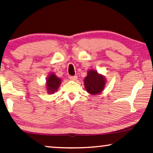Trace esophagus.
<instances>
[{"label": "esophagus", "mask_w": 153, "mask_h": 153, "mask_svg": "<svg viewBox=\"0 0 153 153\" xmlns=\"http://www.w3.org/2000/svg\"><path fill=\"white\" fill-rule=\"evenodd\" d=\"M69 79H71V80H76V79H77V76H70L69 77Z\"/></svg>", "instance_id": "esophagus-1"}]
</instances>
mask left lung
<instances>
[{
    "label": "left lung",
    "mask_w": 153,
    "mask_h": 153,
    "mask_svg": "<svg viewBox=\"0 0 153 153\" xmlns=\"http://www.w3.org/2000/svg\"><path fill=\"white\" fill-rule=\"evenodd\" d=\"M86 91L91 95H98L104 89L106 79L102 75L95 70H89L87 77L84 79Z\"/></svg>",
    "instance_id": "obj_1"
}]
</instances>
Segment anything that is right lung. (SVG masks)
Instances as JSON below:
<instances>
[{"instance_id": "1", "label": "right lung", "mask_w": 153, "mask_h": 153, "mask_svg": "<svg viewBox=\"0 0 153 153\" xmlns=\"http://www.w3.org/2000/svg\"><path fill=\"white\" fill-rule=\"evenodd\" d=\"M62 79L57 77L53 73L49 75L46 78V89L48 94H54L59 89Z\"/></svg>"}]
</instances>
